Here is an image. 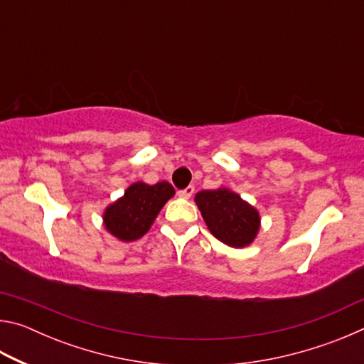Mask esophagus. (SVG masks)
<instances>
[{
	"label": "esophagus",
	"instance_id": "1",
	"mask_svg": "<svg viewBox=\"0 0 364 364\" xmlns=\"http://www.w3.org/2000/svg\"><path fill=\"white\" fill-rule=\"evenodd\" d=\"M193 194H194V186H188L186 189L178 191V196L183 197V199H189V197L193 196Z\"/></svg>",
	"mask_w": 364,
	"mask_h": 364
}]
</instances>
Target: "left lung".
<instances>
[{"instance_id": "1", "label": "left lung", "mask_w": 364, "mask_h": 364, "mask_svg": "<svg viewBox=\"0 0 364 364\" xmlns=\"http://www.w3.org/2000/svg\"><path fill=\"white\" fill-rule=\"evenodd\" d=\"M205 225L230 247H247L260 230V215L241 196L226 188L200 191L194 197Z\"/></svg>"}]
</instances>
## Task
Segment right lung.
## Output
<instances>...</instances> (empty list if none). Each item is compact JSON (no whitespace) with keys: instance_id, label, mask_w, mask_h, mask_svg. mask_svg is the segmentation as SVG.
Segmentation results:
<instances>
[{"instance_id":"obj_1","label":"right lung","mask_w":364,"mask_h":364,"mask_svg":"<svg viewBox=\"0 0 364 364\" xmlns=\"http://www.w3.org/2000/svg\"><path fill=\"white\" fill-rule=\"evenodd\" d=\"M175 196V189L167 181L146 184L133 183L119 200L104 210L106 230L123 242H132L149 231L159 212Z\"/></svg>"}]
</instances>
